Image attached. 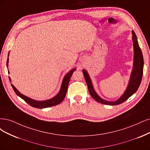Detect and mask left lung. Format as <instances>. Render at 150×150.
Returning <instances> with one entry per match:
<instances>
[{
	"instance_id": "obj_1",
	"label": "left lung",
	"mask_w": 150,
	"mask_h": 150,
	"mask_svg": "<svg viewBox=\"0 0 150 150\" xmlns=\"http://www.w3.org/2000/svg\"><path fill=\"white\" fill-rule=\"evenodd\" d=\"M132 33L134 48L133 69L131 76H130V80L128 87L126 91H125L124 94L121 96L118 100L115 101H108L101 98L95 91L92 83H91V81L90 80V78L88 75V74L87 73V71L85 70H83V75L85 77L86 85H87L88 89L90 95L92 96L94 100H95L96 101H98V102L100 103L108 105H117L122 103L136 92L139 88L140 83H141L143 73V57L142 50L140 49L138 44L136 34H135V33L133 30Z\"/></svg>"
}]
</instances>
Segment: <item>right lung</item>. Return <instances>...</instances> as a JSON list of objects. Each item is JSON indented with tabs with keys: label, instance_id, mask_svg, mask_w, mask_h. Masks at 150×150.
I'll use <instances>...</instances> for the list:
<instances>
[{
	"label": "right lung",
	"instance_id": "add662e5",
	"mask_svg": "<svg viewBox=\"0 0 150 150\" xmlns=\"http://www.w3.org/2000/svg\"><path fill=\"white\" fill-rule=\"evenodd\" d=\"M8 54H9V53H8ZM8 57L7 58V67L8 66ZM75 70V69L71 70L65 76V77L64 78V80H63V81H62L60 90L59 91V93L57 94V95H56L55 97H54L53 98L45 100V101H39L34 100L28 98V97H27V96L23 95L19 92V91L17 90V88L12 83H11V85H12V87L14 91L16 92V93L18 96H20L21 98H22L28 105H30L31 107L37 108H47V107H53V106L60 104L62 101L64 100L66 93H67V88H68L69 81L70 80L72 74L74 73V71ZM9 80H11L10 77H9Z\"/></svg>",
	"mask_w": 150,
	"mask_h": 150
}]
</instances>
